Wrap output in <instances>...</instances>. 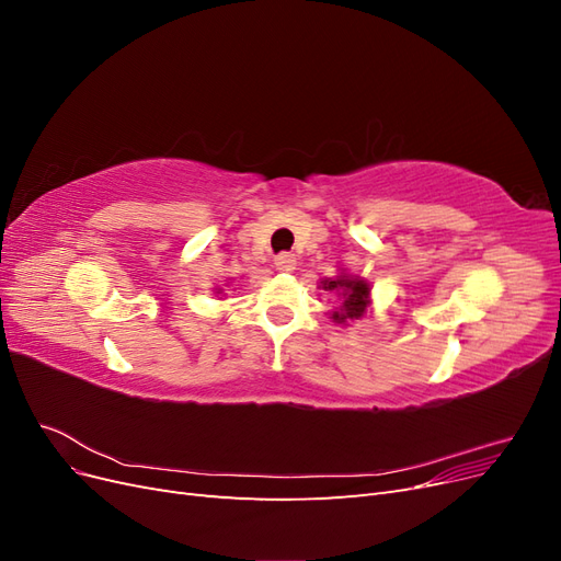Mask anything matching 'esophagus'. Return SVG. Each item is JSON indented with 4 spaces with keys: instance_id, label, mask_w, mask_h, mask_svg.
I'll return each mask as SVG.
<instances>
[{
    "instance_id": "34e87169",
    "label": "esophagus",
    "mask_w": 561,
    "mask_h": 561,
    "mask_svg": "<svg viewBox=\"0 0 561 561\" xmlns=\"http://www.w3.org/2000/svg\"><path fill=\"white\" fill-rule=\"evenodd\" d=\"M274 264L278 271H283V274H290V271H295V266H297V260H295V254L283 252V254H276Z\"/></svg>"
}]
</instances>
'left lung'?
Wrapping results in <instances>:
<instances>
[{
    "instance_id": "obj_1",
    "label": "left lung",
    "mask_w": 561,
    "mask_h": 561,
    "mask_svg": "<svg viewBox=\"0 0 561 561\" xmlns=\"http://www.w3.org/2000/svg\"><path fill=\"white\" fill-rule=\"evenodd\" d=\"M320 287L328 293H334L339 299L336 309L330 311L332 322L336 325H348L353 320H360L371 309V287L365 278L353 276L348 271L339 268V276L322 278Z\"/></svg>"
}]
</instances>
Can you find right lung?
<instances>
[{
	"label": "right lung",
	"mask_w": 561,
	"mask_h": 561,
	"mask_svg": "<svg viewBox=\"0 0 561 561\" xmlns=\"http://www.w3.org/2000/svg\"><path fill=\"white\" fill-rule=\"evenodd\" d=\"M227 285H229V283H227ZM227 285H225V287H227ZM225 287H215L217 295H222V297H225Z\"/></svg>",
	"instance_id": "right-lung-1"
}]
</instances>
